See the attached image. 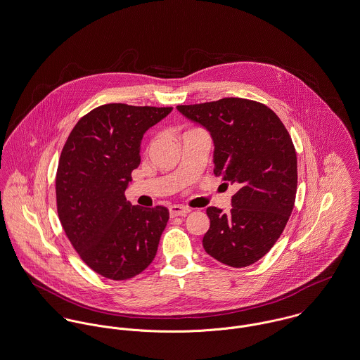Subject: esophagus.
<instances>
[{
  "label": "esophagus",
  "mask_w": 360,
  "mask_h": 360,
  "mask_svg": "<svg viewBox=\"0 0 360 360\" xmlns=\"http://www.w3.org/2000/svg\"><path fill=\"white\" fill-rule=\"evenodd\" d=\"M188 212H191V210L184 205H171L169 207L171 217H185Z\"/></svg>",
  "instance_id": "34e87169"
}]
</instances>
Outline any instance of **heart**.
I'll list each match as a JSON object with an SVG mask.
<instances>
[{
  "label": "heart",
  "mask_w": 360,
  "mask_h": 360,
  "mask_svg": "<svg viewBox=\"0 0 360 360\" xmlns=\"http://www.w3.org/2000/svg\"><path fill=\"white\" fill-rule=\"evenodd\" d=\"M189 131H197V130H189ZM186 133H188V131H186ZM153 143H155V142H152V145H153ZM152 145H150V146H152Z\"/></svg>",
  "instance_id": "b5f03b06"
}]
</instances>
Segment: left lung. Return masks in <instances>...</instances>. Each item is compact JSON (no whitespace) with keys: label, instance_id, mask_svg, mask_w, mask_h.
<instances>
[{"label":"left lung","instance_id":"obj_1","mask_svg":"<svg viewBox=\"0 0 360 360\" xmlns=\"http://www.w3.org/2000/svg\"><path fill=\"white\" fill-rule=\"evenodd\" d=\"M176 108L210 131L214 172L241 186L227 214L207 208L210 229L202 247L230 267L250 266L277 243L295 205L297 158L292 139L269 107L245 98Z\"/></svg>","mask_w":360,"mask_h":360}]
</instances>
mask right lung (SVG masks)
<instances>
[{
  "mask_svg": "<svg viewBox=\"0 0 360 360\" xmlns=\"http://www.w3.org/2000/svg\"><path fill=\"white\" fill-rule=\"evenodd\" d=\"M171 111L101 105L83 116L63 148L56 176L58 218L81 259L103 277H136L156 256L168 210L133 205L124 191L141 163L143 134Z\"/></svg>",
  "mask_w": 360,
  "mask_h": 360,
  "instance_id": "obj_1",
  "label": "right lung"
}]
</instances>
